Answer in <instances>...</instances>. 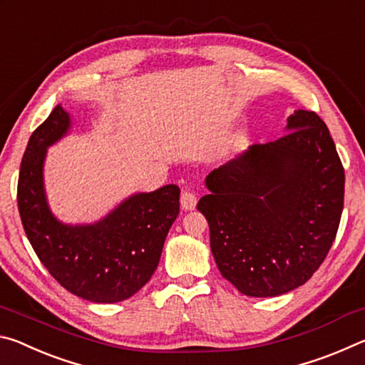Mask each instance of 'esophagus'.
I'll list each match as a JSON object with an SVG mask.
<instances>
[{
	"mask_svg": "<svg viewBox=\"0 0 365 365\" xmlns=\"http://www.w3.org/2000/svg\"><path fill=\"white\" fill-rule=\"evenodd\" d=\"M196 202H197V197L191 190H183L182 191V196H180V205L185 209V211H193L196 207Z\"/></svg>",
	"mask_w": 365,
	"mask_h": 365,
	"instance_id": "obj_1",
	"label": "esophagus"
}]
</instances>
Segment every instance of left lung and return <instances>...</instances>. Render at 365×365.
I'll list each match as a JSON object with an SVG mask.
<instances>
[{
	"label": "left lung",
	"mask_w": 365,
	"mask_h": 365,
	"mask_svg": "<svg viewBox=\"0 0 365 365\" xmlns=\"http://www.w3.org/2000/svg\"><path fill=\"white\" fill-rule=\"evenodd\" d=\"M287 128L212 170L211 193L196 206L222 277L256 298L304 285L329 255L343 212L344 169L325 122L299 109Z\"/></svg>",
	"instance_id": "left-lung-1"
}]
</instances>
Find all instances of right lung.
Segmentation results:
<instances>
[{"mask_svg": "<svg viewBox=\"0 0 365 365\" xmlns=\"http://www.w3.org/2000/svg\"><path fill=\"white\" fill-rule=\"evenodd\" d=\"M69 128L56 106L36 127L24 153L17 206L30 245L67 292L93 302H119L143 288L158 269L169 228L180 211V188L165 185L140 193L95 225H63L49 212L43 191L46 148Z\"/></svg>", "mask_w": 365, "mask_h": 365, "instance_id": "obj_1", "label": "right lung"}]
</instances>
